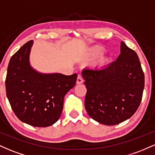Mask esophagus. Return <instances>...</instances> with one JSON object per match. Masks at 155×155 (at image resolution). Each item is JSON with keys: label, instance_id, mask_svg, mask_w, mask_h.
Masks as SVG:
<instances>
[{"label": "esophagus", "instance_id": "1", "mask_svg": "<svg viewBox=\"0 0 155 155\" xmlns=\"http://www.w3.org/2000/svg\"><path fill=\"white\" fill-rule=\"evenodd\" d=\"M82 82H83L82 76L81 75H78L77 79H76V84H81Z\"/></svg>", "mask_w": 155, "mask_h": 155}]
</instances>
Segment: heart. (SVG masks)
<instances>
[{
  "label": "heart",
  "mask_w": 155,
  "mask_h": 155,
  "mask_svg": "<svg viewBox=\"0 0 155 155\" xmlns=\"http://www.w3.org/2000/svg\"><path fill=\"white\" fill-rule=\"evenodd\" d=\"M105 53V49L104 47H101V46H95V47H92L89 49L88 54L89 57H90L91 59H96V58H98L102 56ZM108 59L106 58H104V59L101 60V65H106L108 63Z\"/></svg>",
  "instance_id": "1"
}]
</instances>
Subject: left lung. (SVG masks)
I'll return each instance as SVG.
<instances>
[{
    "label": "left lung",
    "instance_id": "obj_1",
    "mask_svg": "<svg viewBox=\"0 0 155 155\" xmlns=\"http://www.w3.org/2000/svg\"><path fill=\"white\" fill-rule=\"evenodd\" d=\"M89 116L99 123L114 125L130 118L140 104L144 74L136 52L120 44L116 61L102 68L82 71Z\"/></svg>",
    "mask_w": 155,
    "mask_h": 155
}]
</instances>
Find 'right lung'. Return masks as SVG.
Returning a JSON list of instances; mask_svg holds the SVG:
<instances>
[{"mask_svg":"<svg viewBox=\"0 0 155 155\" xmlns=\"http://www.w3.org/2000/svg\"><path fill=\"white\" fill-rule=\"evenodd\" d=\"M33 44L32 40L27 42L10 59L6 95L19 120L34 127H49L59 120L64 97L75 86L77 75L37 71L30 63Z\"/></svg>","mask_w":155,"mask_h":155,"instance_id":"1","label":"right lung"}]
</instances>
